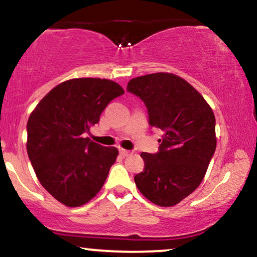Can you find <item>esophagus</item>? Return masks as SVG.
I'll use <instances>...</instances> for the list:
<instances>
[{"mask_svg": "<svg viewBox=\"0 0 257 257\" xmlns=\"http://www.w3.org/2000/svg\"><path fill=\"white\" fill-rule=\"evenodd\" d=\"M132 151H128V150H124V149H119V155L123 156V157H126V156L132 155Z\"/></svg>", "mask_w": 257, "mask_h": 257, "instance_id": "obj_1", "label": "esophagus"}]
</instances>
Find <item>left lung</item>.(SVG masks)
Masks as SVG:
<instances>
[{"instance_id": "left-lung-1", "label": "left lung", "mask_w": 257, "mask_h": 257, "mask_svg": "<svg viewBox=\"0 0 257 257\" xmlns=\"http://www.w3.org/2000/svg\"><path fill=\"white\" fill-rule=\"evenodd\" d=\"M126 90L146 105L149 124L164 132L157 153H141L145 168L134 176L135 185L155 204H178L200 185L214 156V112L192 85L173 73L133 78Z\"/></svg>"}]
</instances>
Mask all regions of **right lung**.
Segmentation results:
<instances>
[{"instance_id": "obj_1", "label": "right lung", "mask_w": 257, "mask_h": 257, "mask_svg": "<svg viewBox=\"0 0 257 257\" xmlns=\"http://www.w3.org/2000/svg\"><path fill=\"white\" fill-rule=\"evenodd\" d=\"M124 94L116 82L73 78L38 102L28 120V155L41 185L66 206L95 197L118 150L84 138L111 100Z\"/></svg>"}]
</instances>
